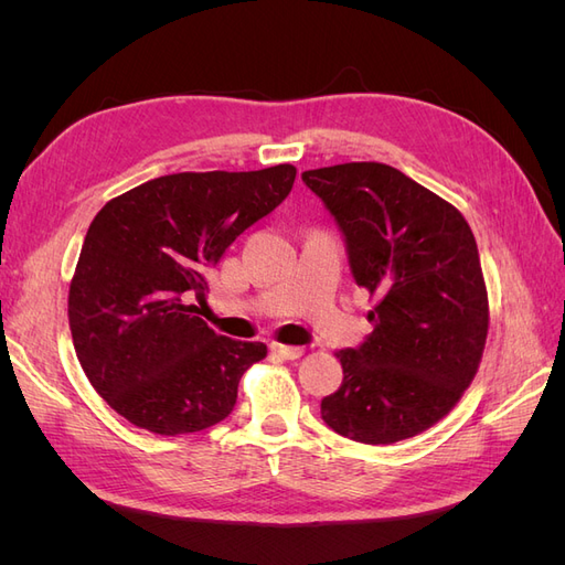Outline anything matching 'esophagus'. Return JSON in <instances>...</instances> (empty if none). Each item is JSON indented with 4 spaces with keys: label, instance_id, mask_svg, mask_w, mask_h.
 <instances>
[{
    "label": "esophagus",
    "instance_id": "esophagus-1",
    "mask_svg": "<svg viewBox=\"0 0 565 565\" xmlns=\"http://www.w3.org/2000/svg\"><path fill=\"white\" fill-rule=\"evenodd\" d=\"M273 353H278L285 361H297V358L303 355L301 347H287V344H270Z\"/></svg>",
    "mask_w": 565,
    "mask_h": 565
}]
</instances>
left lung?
I'll return each instance as SVG.
<instances>
[{"mask_svg": "<svg viewBox=\"0 0 565 565\" xmlns=\"http://www.w3.org/2000/svg\"><path fill=\"white\" fill-rule=\"evenodd\" d=\"M301 179L344 233L358 287L377 297L372 334L334 353L344 382L320 403L324 424L367 446L431 429L473 382L488 339V289L467 218L382 162Z\"/></svg>", "mask_w": 565, "mask_h": 565, "instance_id": "left-lung-1", "label": "left lung"}]
</instances>
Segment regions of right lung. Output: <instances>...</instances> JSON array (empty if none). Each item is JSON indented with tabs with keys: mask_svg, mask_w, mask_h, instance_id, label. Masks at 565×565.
<instances>
[{
	"mask_svg": "<svg viewBox=\"0 0 565 565\" xmlns=\"http://www.w3.org/2000/svg\"><path fill=\"white\" fill-rule=\"evenodd\" d=\"M297 169L181 172L104 204L67 292L77 361L117 415L160 436L195 434L231 415L264 341L216 334L198 313L204 273L237 235L292 191Z\"/></svg>",
	"mask_w": 565,
	"mask_h": 565,
	"instance_id": "obj_1",
	"label": "right lung"
}]
</instances>
